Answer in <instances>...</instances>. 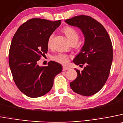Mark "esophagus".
I'll use <instances>...</instances> for the list:
<instances>
[{"mask_svg":"<svg viewBox=\"0 0 123 123\" xmlns=\"http://www.w3.org/2000/svg\"><path fill=\"white\" fill-rule=\"evenodd\" d=\"M70 69L69 67H67V66H63V71H66V70H69V69Z\"/></svg>","mask_w":123,"mask_h":123,"instance_id":"obj_1","label":"esophagus"}]
</instances>
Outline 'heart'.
<instances>
[{"label":"heart","mask_w":123,"mask_h":123,"mask_svg":"<svg viewBox=\"0 0 123 123\" xmlns=\"http://www.w3.org/2000/svg\"><path fill=\"white\" fill-rule=\"evenodd\" d=\"M64 33L65 34L67 38L69 40L71 43L73 42H77L78 41L79 35L77 32V31L74 28L71 27L66 26L63 29ZM54 33H52L50 35L48 39V46H51L52 43V40L54 38ZM53 60L57 62L60 63L67 64L69 62V56L64 54H58L56 55L53 57Z\"/></svg>","instance_id":"1"}]
</instances>
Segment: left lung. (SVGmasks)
<instances>
[{
  "label": "left lung",
  "instance_id": "1",
  "mask_svg": "<svg viewBox=\"0 0 123 123\" xmlns=\"http://www.w3.org/2000/svg\"><path fill=\"white\" fill-rule=\"evenodd\" d=\"M65 22L79 28L85 37L84 46L73 62L85 67L82 71L75 69L77 77L70 86L77 94L93 95L105 85L110 74L113 60L111 39L103 25L88 16H76Z\"/></svg>",
  "mask_w": 123,
  "mask_h": 123
}]
</instances>
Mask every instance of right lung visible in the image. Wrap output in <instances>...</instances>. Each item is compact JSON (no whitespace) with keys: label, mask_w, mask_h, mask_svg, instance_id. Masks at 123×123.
<instances>
[{"label":"right lung","mask_w":123,"mask_h":123,"mask_svg":"<svg viewBox=\"0 0 123 123\" xmlns=\"http://www.w3.org/2000/svg\"><path fill=\"white\" fill-rule=\"evenodd\" d=\"M61 24L33 18L22 24L13 37L9 51V65L17 87L30 98L42 96L51 90L54 79L62 71L58 63L48 66L37 62L48 52V39Z\"/></svg>","instance_id":"obj_1"}]
</instances>
